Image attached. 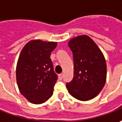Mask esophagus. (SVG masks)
Segmentation results:
<instances>
[{"mask_svg":"<svg viewBox=\"0 0 122 122\" xmlns=\"http://www.w3.org/2000/svg\"><path fill=\"white\" fill-rule=\"evenodd\" d=\"M59 80H62L63 79V74H59Z\"/></svg>","mask_w":122,"mask_h":122,"instance_id":"obj_1","label":"esophagus"}]
</instances>
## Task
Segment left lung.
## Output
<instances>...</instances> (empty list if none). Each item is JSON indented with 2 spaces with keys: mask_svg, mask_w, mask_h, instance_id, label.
I'll use <instances>...</instances> for the list:
<instances>
[{
  "mask_svg": "<svg viewBox=\"0 0 122 122\" xmlns=\"http://www.w3.org/2000/svg\"><path fill=\"white\" fill-rule=\"evenodd\" d=\"M68 46L74 58V78L66 84L68 92L82 101L94 99L106 82L107 65L103 53L87 35L71 38Z\"/></svg>",
  "mask_w": 122,
  "mask_h": 122,
  "instance_id": "8db88e82",
  "label": "left lung"
}]
</instances>
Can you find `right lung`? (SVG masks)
<instances>
[{
  "label": "right lung",
  "mask_w": 122,
  "mask_h": 122,
  "mask_svg": "<svg viewBox=\"0 0 122 122\" xmlns=\"http://www.w3.org/2000/svg\"><path fill=\"white\" fill-rule=\"evenodd\" d=\"M56 42L29 41L21 50L16 67V80L21 95L33 104H42L51 97L57 75L51 53Z\"/></svg>",
  "instance_id": "add662e5"
}]
</instances>
